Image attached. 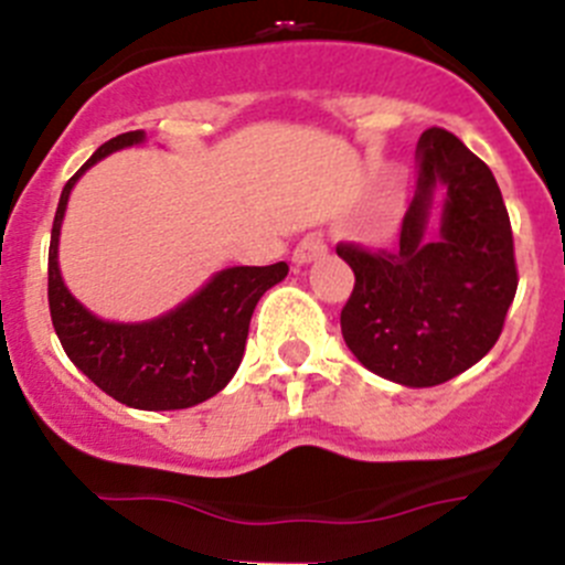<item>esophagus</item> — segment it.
<instances>
[{
  "mask_svg": "<svg viewBox=\"0 0 565 565\" xmlns=\"http://www.w3.org/2000/svg\"><path fill=\"white\" fill-rule=\"evenodd\" d=\"M326 252H328L326 237H322L319 232H311V234H306V237L299 239L297 248H294V263H297V266H306V263L322 257Z\"/></svg>",
  "mask_w": 565,
  "mask_h": 565,
  "instance_id": "1",
  "label": "esophagus"
}]
</instances>
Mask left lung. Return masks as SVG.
I'll use <instances>...</instances> for the list:
<instances>
[{"label":"left lung","mask_w":565,"mask_h":565,"mask_svg":"<svg viewBox=\"0 0 565 565\" xmlns=\"http://www.w3.org/2000/svg\"><path fill=\"white\" fill-rule=\"evenodd\" d=\"M443 217L426 232L431 194ZM353 268L342 337L376 376L433 387L487 356L518 291L512 226L501 189L478 154L441 127L418 138V186L396 248L339 243Z\"/></svg>","instance_id":"1"}]
</instances>
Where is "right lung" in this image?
I'll return each instance as SVG.
<instances>
[{
	"label": "right lung",
	"instance_id": "obj_1",
	"mask_svg": "<svg viewBox=\"0 0 565 565\" xmlns=\"http://www.w3.org/2000/svg\"><path fill=\"white\" fill-rule=\"evenodd\" d=\"M141 141L143 129L115 135L113 141L102 143L96 154L64 183L53 234H50V317L70 362L115 402L135 411H183L206 402L232 382L246 351L254 308L268 288L286 279L288 266L274 263V266L226 268L214 274L183 306L152 322L121 326L89 313L67 291L58 271V232H62L70 189L109 152Z\"/></svg>",
	"mask_w": 565,
	"mask_h": 565
}]
</instances>
